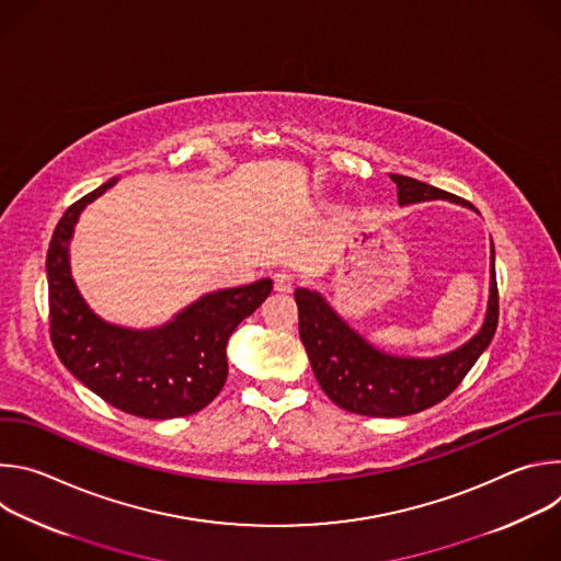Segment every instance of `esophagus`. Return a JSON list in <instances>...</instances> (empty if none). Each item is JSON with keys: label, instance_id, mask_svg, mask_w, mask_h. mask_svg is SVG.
Segmentation results:
<instances>
[{"label": "esophagus", "instance_id": "esophagus-1", "mask_svg": "<svg viewBox=\"0 0 561 561\" xmlns=\"http://www.w3.org/2000/svg\"><path fill=\"white\" fill-rule=\"evenodd\" d=\"M293 286H295V277L288 275V273H277V275L273 277V288H275L277 293H290Z\"/></svg>", "mask_w": 561, "mask_h": 561}]
</instances>
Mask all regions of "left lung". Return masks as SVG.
Listing matches in <instances>:
<instances>
[{"label":"left lung","mask_w":561,"mask_h":561,"mask_svg":"<svg viewBox=\"0 0 561 561\" xmlns=\"http://www.w3.org/2000/svg\"><path fill=\"white\" fill-rule=\"evenodd\" d=\"M397 184L399 206L446 199L472 208L468 202L407 175H390ZM299 337L312 373L333 402L351 413L368 417H404L426 411L446 399L497 331L495 249L491 242V284L484 324L459 348L437 357H402L379 351L364 340L322 293L297 288Z\"/></svg>","instance_id":"8db88e82"}]
</instances>
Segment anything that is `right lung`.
<instances>
[{
    "mask_svg": "<svg viewBox=\"0 0 561 561\" xmlns=\"http://www.w3.org/2000/svg\"><path fill=\"white\" fill-rule=\"evenodd\" d=\"M117 184L75 202L59 219L48 255L50 340L61 364L111 407L144 420H173L208 407L226 383V344L242 319L271 295L273 282L202 295L171 322L126 329L102 319L70 273V239L82 210Z\"/></svg>",
    "mask_w": 561,
    "mask_h": 561,
    "instance_id": "1",
    "label": "right lung"
}]
</instances>
